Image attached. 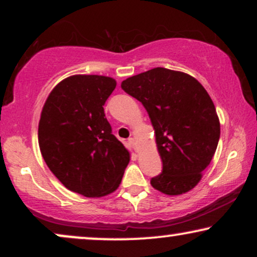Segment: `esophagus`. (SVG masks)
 Returning a JSON list of instances; mask_svg holds the SVG:
<instances>
[{
	"mask_svg": "<svg viewBox=\"0 0 257 257\" xmlns=\"http://www.w3.org/2000/svg\"><path fill=\"white\" fill-rule=\"evenodd\" d=\"M128 144L131 145L132 147H135V140L133 138H129L128 139Z\"/></svg>",
	"mask_w": 257,
	"mask_h": 257,
	"instance_id": "1",
	"label": "esophagus"
}]
</instances>
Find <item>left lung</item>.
Masks as SVG:
<instances>
[{
	"label": "left lung",
	"instance_id": "obj_1",
	"mask_svg": "<svg viewBox=\"0 0 257 257\" xmlns=\"http://www.w3.org/2000/svg\"><path fill=\"white\" fill-rule=\"evenodd\" d=\"M146 108L163 162L151 179L156 190L178 196L202 179L220 139V122L213 100L187 73L156 67L126 78L120 84Z\"/></svg>",
	"mask_w": 257,
	"mask_h": 257
}]
</instances>
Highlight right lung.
<instances>
[{
    "mask_svg": "<svg viewBox=\"0 0 257 257\" xmlns=\"http://www.w3.org/2000/svg\"><path fill=\"white\" fill-rule=\"evenodd\" d=\"M116 81L98 75L64 79L49 94L38 124V144L51 172L65 187L101 197L120 184L129 152L112 134L104 105Z\"/></svg>",
    "mask_w": 257,
    "mask_h": 257,
    "instance_id": "add662e5",
    "label": "right lung"
}]
</instances>
